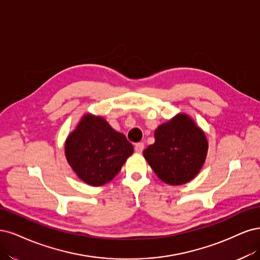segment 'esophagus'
<instances>
[{
    "label": "esophagus",
    "instance_id": "34e87169",
    "mask_svg": "<svg viewBox=\"0 0 260 260\" xmlns=\"http://www.w3.org/2000/svg\"><path fill=\"white\" fill-rule=\"evenodd\" d=\"M144 148H145L144 144H142V142H138V144L135 145V151L137 153H141L142 151H144Z\"/></svg>",
    "mask_w": 260,
    "mask_h": 260
}]
</instances>
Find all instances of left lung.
Listing matches in <instances>:
<instances>
[{
	"mask_svg": "<svg viewBox=\"0 0 260 260\" xmlns=\"http://www.w3.org/2000/svg\"><path fill=\"white\" fill-rule=\"evenodd\" d=\"M155 142L144 156L156 176L172 186L193 179L205 162L208 144L205 134L190 116L177 114L154 132Z\"/></svg>",
	"mask_w": 260,
	"mask_h": 260,
	"instance_id": "1",
	"label": "left lung"
}]
</instances>
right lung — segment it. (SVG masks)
<instances>
[{"mask_svg": "<svg viewBox=\"0 0 260 260\" xmlns=\"http://www.w3.org/2000/svg\"><path fill=\"white\" fill-rule=\"evenodd\" d=\"M134 152L123 134L102 118L85 114L66 140L64 153L72 170L87 185L99 187L112 180Z\"/></svg>", "mask_w": 260, "mask_h": 260, "instance_id": "obj_1", "label": "right lung"}]
</instances>
